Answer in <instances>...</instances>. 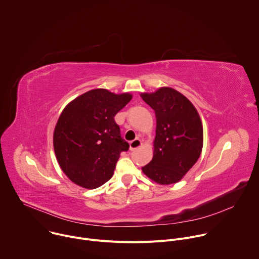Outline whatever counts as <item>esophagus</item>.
Wrapping results in <instances>:
<instances>
[{
    "label": "esophagus",
    "mask_w": 259,
    "mask_h": 259,
    "mask_svg": "<svg viewBox=\"0 0 259 259\" xmlns=\"http://www.w3.org/2000/svg\"><path fill=\"white\" fill-rule=\"evenodd\" d=\"M141 145V140L139 138H135L132 141H130V150L134 151L136 150L137 147H139Z\"/></svg>",
    "instance_id": "esophagus-1"
}]
</instances>
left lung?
Returning <instances> with one entry per match:
<instances>
[{
	"mask_svg": "<svg viewBox=\"0 0 259 259\" xmlns=\"http://www.w3.org/2000/svg\"><path fill=\"white\" fill-rule=\"evenodd\" d=\"M141 98L156 114L154 157L143 173L160 184L179 181L198 161L203 147V126L192 102L178 91L163 87Z\"/></svg>",
	"mask_w": 259,
	"mask_h": 259,
	"instance_id": "left-lung-1",
	"label": "left lung"
}]
</instances>
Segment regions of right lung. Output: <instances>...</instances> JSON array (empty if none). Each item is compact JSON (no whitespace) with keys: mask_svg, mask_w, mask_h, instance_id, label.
<instances>
[{"mask_svg":"<svg viewBox=\"0 0 259 259\" xmlns=\"http://www.w3.org/2000/svg\"><path fill=\"white\" fill-rule=\"evenodd\" d=\"M131 98L129 93L94 89L65 106L53 144L60 168L72 182L96 189L112 178L120 154L129 150L115 116Z\"/></svg>","mask_w":259,"mask_h":259,"instance_id":"add662e5","label":"right lung"}]
</instances>
